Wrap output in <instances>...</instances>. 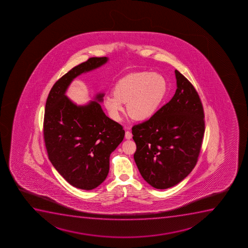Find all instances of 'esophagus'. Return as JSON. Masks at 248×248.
Wrapping results in <instances>:
<instances>
[{
  "label": "esophagus",
  "mask_w": 248,
  "mask_h": 248,
  "mask_svg": "<svg viewBox=\"0 0 248 248\" xmlns=\"http://www.w3.org/2000/svg\"><path fill=\"white\" fill-rule=\"evenodd\" d=\"M125 139L126 140H131L132 134L129 131L125 132Z\"/></svg>",
  "instance_id": "esophagus-1"
}]
</instances>
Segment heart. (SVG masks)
Instances as JSON below:
<instances>
[{"label": "heart", "instance_id": "b5f03b06", "mask_svg": "<svg viewBox=\"0 0 248 248\" xmlns=\"http://www.w3.org/2000/svg\"><path fill=\"white\" fill-rule=\"evenodd\" d=\"M167 82L156 73L136 72L129 74L117 81L114 95H106L103 104L114 120H120L128 105V113L136 120L149 119L155 114L165 97Z\"/></svg>", "mask_w": 248, "mask_h": 248}]
</instances>
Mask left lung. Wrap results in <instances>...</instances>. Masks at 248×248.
<instances>
[{"label":"left lung","mask_w":248,"mask_h":248,"mask_svg":"<svg viewBox=\"0 0 248 248\" xmlns=\"http://www.w3.org/2000/svg\"><path fill=\"white\" fill-rule=\"evenodd\" d=\"M172 99L145 122L132 128L134 161L143 179L157 189L184 180L198 162L205 131L204 111L195 88L175 70Z\"/></svg>","instance_id":"obj_1"}]
</instances>
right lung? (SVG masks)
<instances>
[{
	"label": "right lung",
	"mask_w": 248,
	"mask_h": 248,
	"mask_svg": "<svg viewBox=\"0 0 248 248\" xmlns=\"http://www.w3.org/2000/svg\"><path fill=\"white\" fill-rule=\"evenodd\" d=\"M107 57H92L72 68L53 85L45 108L44 140L53 166L68 183L83 190L102 184L109 157L124 137L122 125L106 116L99 93L87 105H77L66 95L71 82L100 67Z\"/></svg>",
	"instance_id": "add662e5"
}]
</instances>
